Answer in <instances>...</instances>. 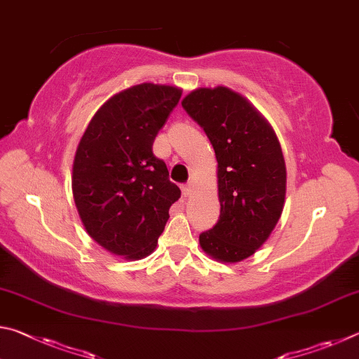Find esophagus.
Here are the masks:
<instances>
[{
  "mask_svg": "<svg viewBox=\"0 0 359 359\" xmlns=\"http://www.w3.org/2000/svg\"><path fill=\"white\" fill-rule=\"evenodd\" d=\"M182 191H184L185 196H191L193 193V182H188L184 187H182Z\"/></svg>",
  "mask_w": 359,
  "mask_h": 359,
  "instance_id": "obj_1",
  "label": "esophagus"
}]
</instances>
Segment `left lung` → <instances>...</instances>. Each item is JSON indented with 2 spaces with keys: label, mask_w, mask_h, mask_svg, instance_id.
<instances>
[{
  "label": "left lung",
  "mask_w": 359,
  "mask_h": 359,
  "mask_svg": "<svg viewBox=\"0 0 359 359\" xmlns=\"http://www.w3.org/2000/svg\"><path fill=\"white\" fill-rule=\"evenodd\" d=\"M182 107L215 150L220 218L199 234L209 257L239 263L258 250L282 215L287 168L280 142L263 115L228 87L196 88Z\"/></svg>",
  "instance_id": "1"
}]
</instances>
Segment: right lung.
<instances>
[{
    "label": "right lung",
    "mask_w": 359,
    "mask_h": 359,
    "mask_svg": "<svg viewBox=\"0 0 359 359\" xmlns=\"http://www.w3.org/2000/svg\"><path fill=\"white\" fill-rule=\"evenodd\" d=\"M182 90L144 82L102 104L85 130L72 163V194L90 238L125 259L155 250L180 188L151 145Z\"/></svg>",
    "instance_id": "add662e5"
}]
</instances>
